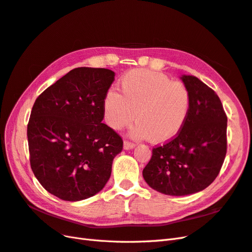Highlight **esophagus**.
<instances>
[{
	"instance_id": "34e87169",
	"label": "esophagus",
	"mask_w": 252,
	"mask_h": 252,
	"mask_svg": "<svg viewBox=\"0 0 252 252\" xmlns=\"http://www.w3.org/2000/svg\"><path fill=\"white\" fill-rule=\"evenodd\" d=\"M134 147H135V143L134 142H131V141H128V140H125V142H124V149L125 150H131Z\"/></svg>"
}]
</instances>
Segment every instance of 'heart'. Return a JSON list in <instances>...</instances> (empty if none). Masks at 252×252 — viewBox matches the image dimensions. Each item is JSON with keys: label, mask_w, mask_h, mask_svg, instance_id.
<instances>
[{"label": "heart", "mask_w": 252, "mask_h": 252, "mask_svg": "<svg viewBox=\"0 0 252 252\" xmlns=\"http://www.w3.org/2000/svg\"><path fill=\"white\" fill-rule=\"evenodd\" d=\"M120 94L113 90L103 99L106 124L114 130L138 122L132 134L137 138L164 142L181 132L188 118L191 96L187 86L162 73L133 69L119 81Z\"/></svg>", "instance_id": "b5f03b06"}]
</instances>
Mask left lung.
Here are the masks:
<instances>
[{
  "label": "left lung",
  "instance_id": "obj_1",
  "mask_svg": "<svg viewBox=\"0 0 252 252\" xmlns=\"http://www.w3.org/2000/svg\"><path fill=\"white\" fill-rule=\"evenodd\" d=\"M182 80L191 96L188 118L174 138L153 148L142 171L151 188L174 196L211 185L227 153V116L217 93L194 76Z\"/></svg>",
  "mask_w": 252,
  "mask_h": 252
}]
</instances>
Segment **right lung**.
Here are the masks:
<instances>
[{
	"label": "right lung",
	"instance_id": "1",
	"mask_svg": "<svg viewBox=\"0 0 252 252\" xmlns=\"http://www.w3.org/2000/svg\"><path fill=\"white\" fill-rule=\"evenodd\" d=\"M115 73L78 67L35 99L27 125L31 167L43 188L68 202L89 198L109 181L124 141L102 124Z\"/></svg>",
	"mask_w": 252,
	"mask_h": 252
}]
</instances>
